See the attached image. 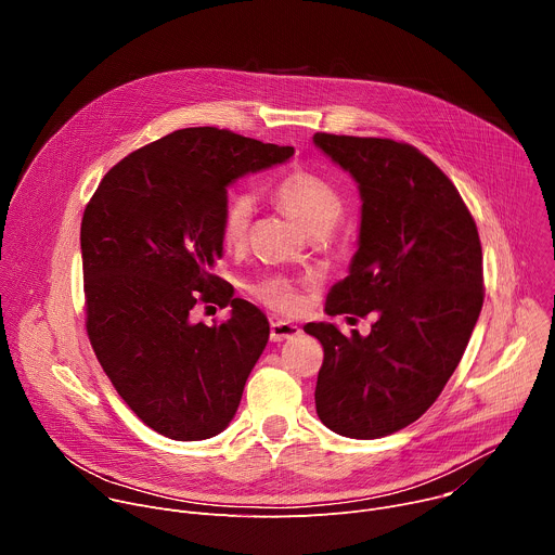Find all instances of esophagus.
<instances>
[{
    "instance_id": "34e87169",
    "label": "esophagus",
    "mask_w": 555,
    "mask_h": 555,
    "mask_svg": "<svg viewBox=\"0 0 555 555\" xmlns=\"http://www.w3.org/2000/svg\"><path fill=\"white\" fill-rule=\"evenodd\" d=\"M298 334H300V330H298L296 325H289V323H281V321H276V323H272V325H270V340H272V343L292 340V338H296Z\"/></svg>"
}]
</instances>
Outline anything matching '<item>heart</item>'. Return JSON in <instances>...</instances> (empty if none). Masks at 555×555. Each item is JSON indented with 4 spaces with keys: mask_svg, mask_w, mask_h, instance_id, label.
<instances>
[{
    "mask_svg": "<svg viewBox=\"0 0 555 555\" xmlns=\"http://www.w3.org/2000/svg\"><path fill=\"white\" fill-rule=\"evenodd\" d=\"M276 204L307 232H330L343 217L345 199L325 178L307 169H294L276 178L270 186ZM253 219V199L236 191L225 197L219 212V242L228 253L242 250ZM250 294L279 313H296L300 296L287 279L266 276L250 287Z\"/></svg>",
    "mask_w": 555,
    "mask_h": 555,
    "instance_id": "1",
    "label": "heart"
}]
</instances>
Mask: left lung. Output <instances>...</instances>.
Returning <instances> with one entry per match:
<instances>
[{
  "label": "left lung",
  "mask_w": 555,
  "mask_h": 555,
  "mask_svg": "<svg viewBox=\"0 0 555 555\" xmlns=\"http://www.w3.org/2000/svg\"><path fill=\"white\" fill-rule=\"evenodd\" d=\"M362 197L360 246L325 311L375 313L371 334L305 332L325 351L315 413L334 433L377 439L417 422L454 373L483 307L477 223L450 178L409 142L319 131Z\"/></svg>",
  "instance_id": "obj_1"
}]
</instances>
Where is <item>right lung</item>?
I'll return each mask as SVG.
<instances>
[{"mask_svg":"<svg viewBox=\"0 0 555 555\" xmlns=\"http://www.w3.org/2000/svg\"><path fill=\"white\" fill-rule=\"evenodd\" d=\"M217 127L178 129L114 165L81 221L86 330L125 404L155 433L199 441L221 433L270 336L266 313L217 276L228 186L292 157ZM204 301L233 307L193 324Z\"/></svg>","mask_w":555,"mask_h":555,"instance_id":"add662e5","label":"right lung"}]
</instances>
